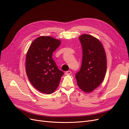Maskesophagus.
<instances>
[{
    "label": "esophagus",
    "mask_w": 129,
    "mask_h": 129,
    "mask_svg": "<svg viewBox=\"0 0 129 129\" xmlns=\"http://www.w3.org/2000/svg\"><path fill=\"white\" fill-rule=\"evenodd\" d=\"M71 73H72V72L71 71H68L65 72L66 75H70V74H71Z\"/></svg>",
    "instance_id": "34e87169"
}]
</instances>
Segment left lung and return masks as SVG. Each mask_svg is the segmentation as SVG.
Returning a JSON list of instances; mask_svg holds the SVG:
<instances>
[{"mask_svg": "<svg viewBox=\"0 0 129 129\" xmlns=\"http://www.w3.org/2000/svg\"><path fill=\"white\" fill-rule=\"evenodd\" d=\"M83 51L80 71L75 75L77 84L82 90L90 93L103 82L107 68L104 47L98 38L83 34L79 37Z\"/></svg>", "mask_w": 129, "mask_h": 129, "instance_id": "obj_1", "label": "left lung"}]
</instances>
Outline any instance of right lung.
<instances>
[{"label":"right lung","instance_id":"add662e5","mask_svg":"<svg viewBox=\"0 0 129 129\" xmlns=\"http://www.w3.org/2000/svg\"><path fill=\"white\" fill-rule=\"evenodd\" d=\"M60 43L57 39L42 36L36 38L28 49L26 74L33 86L42 93L49 94L54 92L64 74L52 59L53 52Z\"/></svg>","mask_w":129,"mask_h":129}]
</instances>
